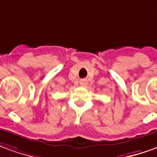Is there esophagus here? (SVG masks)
<instances>
[{"instance_id": "obj_1", "label": "esophagus", "mask_w": 157, "mask_h": 157, "mask_svg": "<svg viewBox=\"0 0 157 157\" xmlns=\"http://www.w3.org/2000/svg\"><path fill=\"white\" fill-rule=\"evenodd\" d=\"M80 84H81V85H83V86H85V85L87 84V81L84 79L82 80V81H80Z\"/></svg>"}]
</instances>
